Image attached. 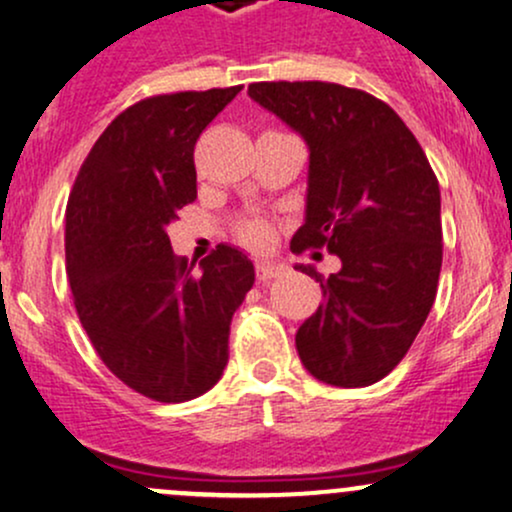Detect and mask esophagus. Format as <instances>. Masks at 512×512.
<instances>
[{
  "instance_id": "34e87169",
  "label": "esophagus",
  "mask_w": 512,
  "mask_h": 512,
  "mask_svg": "<svg viewBox=\"0 0 512 512\" xmlns=\"http://www.w3.org/2000/svg\"><path fill=\"white\" fill-rule=\"evenodd\" d=\"M285 271H288V268H285L283 263H271V261L256 263V276H258V280H263V283H268V280H273V278H280Z\"/></svg>"
}]
</instances>
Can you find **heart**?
I'll return each instance as SVG.
<instances>
[{"instance_id": "1", "label": "heart", "mask_w": 512, "mask_h": 512, "mask_svg": "<svg viewBox=\"0 0 512 512\" xmlns=\"http://www.w3.org/2000/svg\"><path fill=\"white\" fill-rule=\"evenodd\" d=\"M273 234H276L273 232V224L261 217L246 219V222L241 224V239H244L249 246H256V249H263V246L271 244Z\"/></svg>"}]
</instances>
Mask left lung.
Wrapping results in <instances>:
<instances>
[{
	"mask_svg": "<svg viewBox=\"0 0 512 512\" xmlns=\"http://www.w3.org/2000/svg\"><path fill=\"white\" fill-rule=\"evenodd\" d=\"M249 97L310 148L305 224L290 249H327L342 271L295 334L300 361L322 383L361 388L400 364L425 324L442 268L439 183L403 119L337 82H254Z\"/></svg>",
	"mask_w": 512,
	"mask_h": 512,
	"instance_id": "left-lung-1",
	"label": "left lung"
}]
</instances>
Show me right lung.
I'll list each match as a JSON object with an SVG mask.
<instances>
[{
    "mask_svg": "<svg viewBox=\"0 0 512 512\" xmlns=\"http://www.w3.org/2000/svg\"><path fill=\"white\" fill-rule=\"evenodd\" d=\"M241 85L156 95L124 109L87 153L65 207V271L104 366L136 393L183 403L229 361V324L254 263L219 244L200 271L166 227L197 197L195 144Z\"/></svg>",
    "mask_w": 512,
    "mask_h": 512,
    "instance_id": "obj_1",
    "label": "right lung"
}]
</instances>
